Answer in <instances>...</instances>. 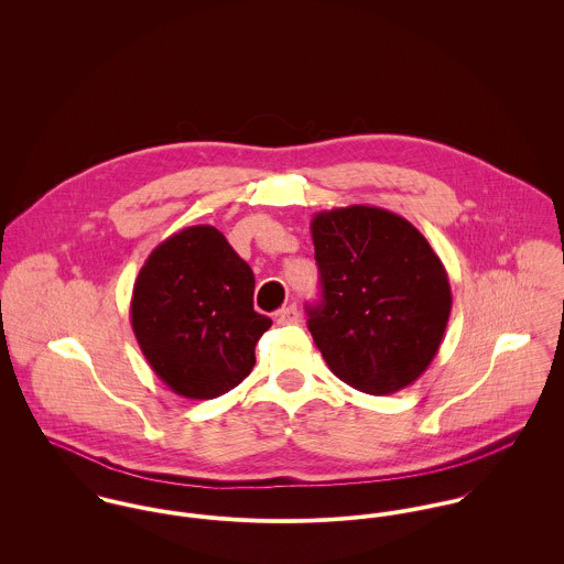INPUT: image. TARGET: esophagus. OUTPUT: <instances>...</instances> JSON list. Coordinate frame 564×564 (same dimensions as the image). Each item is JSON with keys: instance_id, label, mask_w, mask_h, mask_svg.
Returning a JSON list of instances; mask_svg holds the SVG:
<instances>
[{"instance_id": "obj_1", "label": "esophagus", "mask_w": 564, "mask_h": 564, "mask_svg": "<svg viewBox=\"0 0 564 564\" xmlns=\"http://www.w3.org/2000/svg\"><path fill=\"white\" fill-rule=\"evenodd\" d=\"M275 322L280 323V325H291V323L300 322V311H297V306H295V304H289V306L280 308V311L275 313Z\"/></svg>"}]
</instances>
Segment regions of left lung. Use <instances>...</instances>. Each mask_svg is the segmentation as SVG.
<instances>
[{
	"instance_id": "8db88e82",
	"label": "left lung",
	"mask_w": 564,
	"mask_h": 564,
	"mask_svg": "<svg viewBox=\"0 0 564 564\" xmlns=\"http://www.w3.org/2000/svg\"><path fill=\"white\" fill-rule=\"evenodd\" d=\"M311 232L322 302L308 329L329 371L369 395L410 387L449 322L441 258L410 221L376 206L317 213Z\"/></svg>"
}]
</instances>
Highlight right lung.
I'll list each match as a JSON object with an SVG mask.
<instances>
[{
    "label": "right lung",
    "instance_id": "add662e5",
    "mask_svg": "<svg viewBox=\"0 0 564 564\" xmlns=\"http://www.w3.org/2000/svg\"><path fill=\"white\" fill-rule=\"evenodd\" d=\"M253 273L213 226L162 241L134 282L130 319L143 356L177 395L213 400L239 387L271 319L253 311Z\"/></svg>",
    "mask_w": 564,
    "mask_h": 564
}]
</instances>
